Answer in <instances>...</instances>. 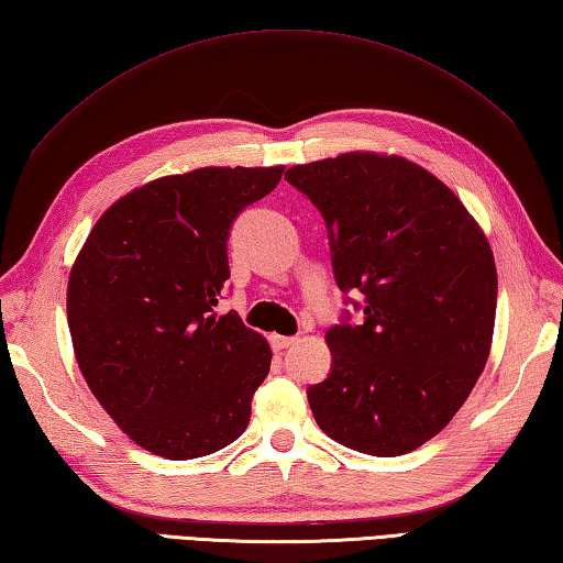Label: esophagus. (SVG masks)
<instances>
[{
  "instance_id": "1",
  "label": "esophagus",
  "mask_w": 563,
  "mask_h": 563,
  "mask_svg": "<svg viewBox=\"0 0 563 563\" xmlns=\"http://www.w3.org/2000/svg\"><path fill=\"white\" fill-rule=\"evenodd\" d=\"M269 343H272L274 350H277V353H282V350H286V347L296 343V338H291V335H272Z\"/></svg>"
}]
</instances>
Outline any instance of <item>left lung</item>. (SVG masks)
Returning <instances> with one entry per match:
<instances>
[{
    "label": "left lung",
    "mask_w": 563,
    "mask_h": 563,
    "mask_svg": "<svg viewBox=\"0 0 563 563\" xmlns=\"http://www.w3.org/2000/svg\"><path fill=\"white\" fill-rule=\"evenodd\" d=\"M321 210L350 313L325 333L333 363L309 387L316 423L369 455L437 437L490 355L497 272L478 222L427 168L350 152L284 174Z\"/></svg>",
    "instance_id": "left-lung-1"
}]
</instances>
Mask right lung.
I'll return each mask as SVG.
<instances>
[{"mask_svg":"<svg viewBox=\"0 0 563 563\" xmlns=\"http://www.w3.org/2000/svg\"><path fill=\"white\" fill-rule=\"evenodd\" d=\"M272 168L164 176L104 210L68 279V328L95 399L142 449L200 459L242 437L272 350L218 301L232 222Z\"/></svg>","mask_w":563,"mask_h":563,"instance_id":"1","label":"right lung"}]
</instances>
